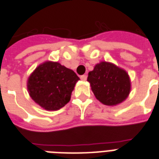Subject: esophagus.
Segmentation results:
<instances>
[{
	"label": "esophagus",
	"mask_w": 159,
	"mask_h": 159,
	"mask_svg": "<svg viewBox=\"0 0 159 159\" xmlns=\"http://www.w3.org/2000/svg\"><path fill=\"white\" fill-rule=\"evenodd\" d=\"M80 78H81L82 81H86L87 78V75H82V76H81V77H80Z\"/></svg>",
	"instance_id": "34e87169"
}]
</instances>
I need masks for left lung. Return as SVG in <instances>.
<instances>
[{
    "label": "left lung",
    "instance_id": "obj_1",
    "mask_svg": "<svg viewBox=\"0 0 159 159\" xmlns=\"http://www.w3.org/2000/svg\"><path fill=\"white\" fill-rule=\"evenodd\" d=\"M87 82L96 98L106 106L122 103L131 90L130 78L125 70L106 61L95 65L88 73Z\"/></svg>",
    "mask_w": 159,
    "mask_h": 159
}]
</instances>
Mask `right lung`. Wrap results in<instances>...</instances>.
Wrapping results in <instances>:
<instances>
[{
	"mask_svg": "<svg viewBox=\"0 0 159 159\" xmlns=\"http://www.w3.org/2000/svg\"><path fill=\"white\" fill-rule=\"evenodd\" d=\"M80 78L72 70L57 62L46 61L30 75L27 89L30 97L46 111H57L69 102Z\"/></svg>",
	"mask_w": 159,
	"mask_h": 159,
	"instance_id": "add662e5",
	"label": "right lung"
}]
</instances>
